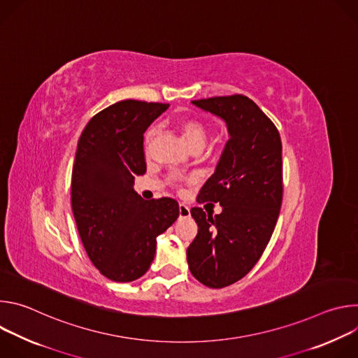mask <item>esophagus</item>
<instances>
[{"instance_id": "obj_1", "label": "esophagus", "mask_w": 358, "mask_h": 358, "mask_svg": "<svg viewBox=\"0 0 358 358\" xmlns=\"http://www.w3.org/2000/svg\"><path fill=\"white\" fill-rule=\"evenodd\" d=\"M178 213H180V218H188V217H189V208L185 206V203H182V202H180Z\"/></svg>"}]
</instances>
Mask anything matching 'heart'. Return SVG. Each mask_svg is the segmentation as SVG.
Segmentation results:
<instances>
[{
  "label": "heart",
  "instance_id": "1",
  "mask_svg": "<svg viewBox=\"0 0 358 358\" xmlns=\"http://www.w3.org/2000/svg\"><path fill=\"white\" fill-rule=\"evenodd\" d=\"M178 130H180V134L188 148H191L194 145L202 147L203 143H206V140H207V130H206V127H203V124L198 120L182 119L178 122ZM155 134H156L155 129H150L145 133V140H144L145 147L150 144V141L152 140V137H155Z\"/></svg>",
  "mask_w": 358,
  "mask_h": 358
}]
</instances>
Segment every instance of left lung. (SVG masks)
I'll return each instance as SVG.
<instances>
[{"label":"left lung","mask_w":358,"mask_h":358,"mask_svg":"<svg viewBox=\"0 0 358 358\" xmlns=\"http://www.w3.org/2000/svg\"><path fill=\"white\" fill-rule=\"evenodd\" d=\"M221 119L228 141L196 201L220 202L222 211L191 208L198 234L187 249L192 276L213 289L242 279L261 258L282 206V141L278 129L242 94L191 101Z\"/></svg>","instance_id":"obj_1"}]
</instances>
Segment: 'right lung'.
<instances>
[{"mask_svg":"<svg viewBox=\"0 0 358 358\" xmlns=\"http://www.w3.org/2000/svg\"><path fill=\"white\" fill-rule=\"evenodd\" d=\"M169 105L122 100L83 129L72 170V211L89 259L113 282L143 276L157 236L178 218L173 198L144 201L133 188L145 173L144 131Z\"/></svg>","mask_w":358,"mask_h":358,"instance_id":"obj_1","label":"right lung"}]
</instances>
